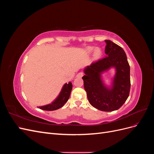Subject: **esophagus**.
<instances>
[{
	"instance_id": "34e87169",
	"label": "esophagus",
	"mask_w": 154,
	"mask_h": 154,
	"mask_svg": "<svg viewBox=\"0 0 154 154\" xmlns=\"http://www.w3.org/2000/svg\"><path fill=\"white\" fill-rule=\"evenodd\" d=\"M83 76V72H79L77 74L76 77H78V78H82Z\"/></svg>"
}]
</instances>
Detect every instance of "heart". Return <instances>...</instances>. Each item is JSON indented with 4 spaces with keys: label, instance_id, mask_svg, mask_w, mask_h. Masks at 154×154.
I'll list each match as a JSON object with an SVG mask.
<instances>
[{
    "label": "heart",
    "instance_id": "obj_1",
    "mask_svg": "<svg viewBox=\"0 0 154 154\" xmlns=\"http://www.w3.org/2000/svg\"><path fill=\"white\" fill-rule=\"evenodd\" d=\"M94 50L95 51H94L93 57H94V59H98L99 58L101 57V51L100 49L96 48V49H94V48H93V47H88L86 49V52L89 54V53H91Z\"/></svg>",
    "mask_w": 154,
    "mask_h": 154
}]
</instances>
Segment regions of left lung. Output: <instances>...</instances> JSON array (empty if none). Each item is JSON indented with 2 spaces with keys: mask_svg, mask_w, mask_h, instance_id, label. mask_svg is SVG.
<instances>
[{
  "mask_svg": "<svg viewBox=\"0 0 154 154\" xmlns=\"http://www.w3.org/2000/svg\"><path fill=\"white\" fill-rule=\"evenodd\" d=\"M105 42V57L87 66L82 79L90 104L100 110L111 112L119 109L129 96L130 66L122 48L110 40ZM110 67H115L116 72L113 87L109 89L104 85L100 74Z\"/></svg>",
  "mask_w": 154,
  "mask_h": 154,
  "instance_id": "obj_1",
  "label": "left lung"
}]
</instances>
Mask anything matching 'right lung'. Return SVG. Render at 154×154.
Here are the masks:
<instances>
[{
    "mask_svg": "<svg viewBox=\"0 0 154 154\" xmlns=\"http://www.w3.org/2000/svg\"><path fill=\"white\" fill-rule=\"evenodd\" d=\"M72 85L71 82H69V83H66L63 85L62 91L60 92L57 98L52 103L42 106H39L38 108L42 110L49 111L55 110L61 108L68 101L70 97V94H71V92L72 91Z\"/></svg>",
    "mask_w": 154,
    "mask_h": 154,
    "instance_id": "right-lung-1",
    "label": "right lung"
}]
</instances>
